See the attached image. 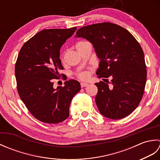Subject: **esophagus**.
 I'll use <instances>...</instances> for the list:
<instances>
[{"instance_id": "esophagus-1", "label": "esophagus", "mask_w": 160, "mask_h": 160, "mask_svg": "<svg viewBox=\"0 0 160 160\" xmlns=\"http://www.w3.org/2000/svg\"><path fill=\"white\" fill-rule=\"evenodd\" d=\"M89 85V84L87 83V82H81L80 83V86L81 87H87Z\"/></svg>"}]
</instances>
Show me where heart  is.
I'll return each instance as SVG.
<instances>
[{"mask_svg": "<svg viewBox=\"0 0 160 160\" xmlns=\"http://www.w3.org/2000/svg\"><path fill=\"white\" fill-rule=\"evenodd\" d=\"M86 42H78L76 44V49H78L79 47L82 46V45H84V44H85ZM64 53H62V54H61V56H60V58H61V60H62V61H63V60H64ZM77 77L80 80H86L89 77V71H80V72L77 73Z\"/></svg>", "mask_w": 160, "mask_h": 160, "instance_id": "obj_1", "label": "heart"}]
</instances>
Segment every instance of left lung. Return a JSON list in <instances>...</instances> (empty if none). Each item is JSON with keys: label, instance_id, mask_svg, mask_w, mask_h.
I'll use <instances>...</instances> for the list:
<instances>
[{"label": "left lung", "instance_id": "obj_1", "mask_svg": "<svg viewBox=\"0 0 160 160\" xmlns=\"http://www.w3.org/2000/svg\"><path fill=\"white\" fill-rule=\"evenodd\" d=\"M75 37L92 43L100 60L96 71L98 78H111L110 86L102 81L95 84L98 89L96 103L100 113L113 120L127 117L140 104L147 82L140 45L128 30L111 22L83 27Z\"/></svg>", "mask_w": 160, "mask_h": 160}]
</instances>
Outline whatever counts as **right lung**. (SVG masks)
Listing matches in <instances>:
<instances>
[{
    "label": "right lung",
    "instance_id": "right-lung-1",
    "mask_svg": "<svg viewBox=\"0 0 160 160\" xmlns=\"http://www.w3.org/2000/svg\"><path fill=\"white\" fill-rule=\"evenodd\" d=\"M76 30V27L42 30L24 44L18 53L15 76L19 96L33 116L45 123L65 120L69 116L71 101L81 89L75 80L56 89L53 82L63 69L61 47Z\"/></svg>",
    "mask_w": 160,
    "mask_h": 160
}]
</instances>
